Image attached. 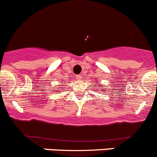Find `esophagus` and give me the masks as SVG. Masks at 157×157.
<instances>
[{"label": "esophagus", "mask_w": 157, "mask_h": 157, "mask_svg": "<svg viewBox=\"0 0 157 157\" xmlns=\"http://www.w3.org/2000/svg\"><path fill=\"white\" fill-rule=\"evenodd\" d=\"M76 78H77V79H81L82 78L81 75H76Z\"/></svg>", "instance_id": "34e87169"}]
</instances>
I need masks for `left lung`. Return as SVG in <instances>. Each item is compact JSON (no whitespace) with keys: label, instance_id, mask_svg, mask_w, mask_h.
<instances>
[{"label":"left lung","instance_id":"8db88e82","mask_svg":"<svg viewBox=\"0 0 157 157\" xmlns=\"http://www.w3.org/2000/svg\"><path fill=\"white\" fill-rule=\"evenodd\" d=\"M99 92H101V91H99Z\"/></svg>","mask_w":157,"mask_h":157}]
</instances>
